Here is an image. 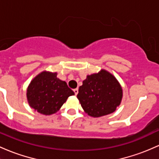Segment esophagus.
<instances>
[{
    "label": "esophagus",
    "mask_w": 159,
    "mask_h": 159,
    "mask_svg": "<svg viewBox=\"0 0 159 159\" xmlns=\"http://www.w3.org/2000/svg\"><path fill=\"white\" fill-rule=\"evenodd\" d=\"M74 93H75V95H77V94L78 93V88H75V89H74Z\"/></svg>",
    "instance_id": "obj_1"
}]
</instances>
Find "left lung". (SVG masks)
I'll return each mask as SVG.
<instances>
[{
  "instance_id": "obj_1",
  "label": "left lung",
  "mask_w": 159,
  "mask_h": 159,
  "mask_svg": "<svg viewBox=\"0 0 159 159\" xmlns=\"http://www.w3.org/2000/svg\"><path fill=\"white\" fill-rule=\"evenodd\" d=\"M85 112L100 117L116 111L122 98V89L112 75L105 70L88 75L77 95Z\"/></svg>"
}]
</instances>
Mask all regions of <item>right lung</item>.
Instances as JSON below:
<instances>
[{
    "mask_svg": "<svg viewBox=\"0 0 159 159\" xmlns=\"http://www.w3.org/2000/svg\"><path fill=\"white\" fill-rule=\"evenodd\" d=\"M57 73L43 71L32 80L27 90L31 108L43 115L57 112L68 97L75 93L66 81L57 78Z\"/></svg>",
    "mask_w": 159,
    "mask_h": 159,
    "instance_id": "add662e5",
    "label": "right lung"
}]
</instances>
